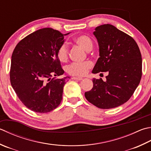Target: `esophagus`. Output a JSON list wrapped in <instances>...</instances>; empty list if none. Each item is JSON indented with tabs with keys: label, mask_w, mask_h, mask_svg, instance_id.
<instances>
[{
	"label": "esophagus",
	"mask_w": 151,
	"mask_h": 151,
	"mask_svg": "<svg viewBox=\"0 0 151 151\" xmlns=\"http://www.w3.org/2000/svg\"><path fill=\"white\" fill-rule=\"evenodd\" d=\"M72 79L73 80H76V81H81V80H82V78H81V77H75V76H73V77H72Z\"/></svg>",
	"instance_id": "esophagus-1"
}]
</instances>
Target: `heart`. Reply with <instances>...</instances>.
<instances>
[{
    "mask_svg": "<svg viewBox=\"0 0 151 151\" xmlns=\"http://www.w3.org/2000/svg\"><path fill=\"white\" fill-rule=\"evenodd\" d=\"M74 41L76 44L81 46L86 51H90L92 49L93 42L90 37L86 35H79L74 38ZM57 57L61 62H65L69 57V51L65 44H63L59 47L57 51ZM93 66L92 62L87 61L82 63H70L66 67V71L73 76H81L86 74L90 68Z\"/></svg>",
    "mask_w": 151,
    "mask_h": 151,
    "instance_id": "b5f03b06",
    "label": "heart"
}]
</instances>
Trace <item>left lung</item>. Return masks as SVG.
<instances>
[{
	"label": "left lung",
	"instance_id": "8db88e82",
	"mask_svg": "<svg viewBox=\"0 0 151 151\" xmlns=\"http://www.w3.org/2000/svg\"><path fill=\"white\" fill-rule=\"evenodd\" d=\"M93 35L98 42L99 58L92 73L107 72L108 75L106 81L93 78L92 89L84 95L98 108L117 107L128 101L139 84L140 50L134 38L111 24L97 27Z\"/></svg>",
	"mask_w": 151,
	"mask_h": 151
}]
</instances>
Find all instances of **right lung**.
Listing matches in <instances>:
<instances>
[{"mask_svg": "<svg viewBox=\"0 0 151 151\" xmlns=\"http://www.w3.org/2000/svg\"><path fill=\"white\" fill-rule=\"evenodd\" d=\"M52 28L40 29L17 44L12 55L10 83L26 107L39 113L57 108L62 100L63 86L69 76L63 75L57 51L69 35Z\"/></svg>", "mask_w": 151, "mask_h": 151, "instance_id": "right-lung-1", "label": "right lung"}]
</instances>
